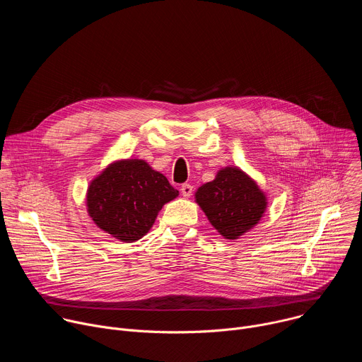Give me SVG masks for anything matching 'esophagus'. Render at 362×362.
Segmentation results:
<instances>
[{
    "instance_id": "1",
    "label": "esophagus",
    "mask_w": 362,
    "mask_h": 362,
    "mask_svg": "<svg viewBox=\"0 0 362 362\" xmlns=\"http://www.w3.org/2000/svg\"><path fill=\"white\" fill-rule=\"evenodd\" d=\"M180 192H182V194H183L185 197H189V196H192V193H193V186L189 185V183H183L182 187H180Z\"/></svg>"
}]
</instances>
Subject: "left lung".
<instances>
[{"instance_id":"8db88e82","label":"left lung","mask_w":362,"mask_h":362,"mask_svg":"<svg viewBox=\"0 0 362 362\" xmlns=\"http://www.w3.org/2000/svg\"><path fill=\"white\" fill-rule=\"evenodd\" d=\"M196 202L226 239H238L252 229L267 209L262 190L238 168L219 170L215 180L197 189Z\"/></svg>"}]
</instances>
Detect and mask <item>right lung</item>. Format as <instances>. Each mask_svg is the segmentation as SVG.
I'll return each instance as SVG.
<instances>
[{
	"label": "right lung",
	"instance_id": "add662e5",
	"mask_svg": "<svg viewBox=\"0 0 362 362\" xmlns=\"http://www.w3.org/2000/svg\"><path fill=\"white\" fill-rule=\"evenodd\" d=\"M179 194L169 180L144 160L112 163L87 190V208L94 223L119 240L133 242L153 226L163 204Z\"/></svg>",
	"mask_w": 362,
	"mask_h": 362
}]
</instances>
